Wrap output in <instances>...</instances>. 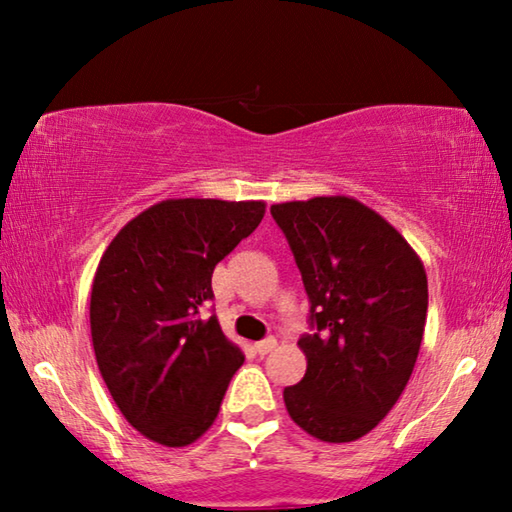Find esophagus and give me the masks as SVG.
<instances>
[{"label":"esophagus","mask_w":512,"mask_h":512,"mask_svg":"<svg viewBox=\"0 0 512 512\" xmlns=\"http://www.w3.org/2000/svg\"><path fill=\"white\" fill-rule=\"evenodd\" d=\"M275 345H277V341L273 339V336H271V339H264V341H259V343H255L253 345V350L259 354V357H264V354H268V352H271L273 348H275Z\"/></svg>","instance_id":"1"}]
</instances>
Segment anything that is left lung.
Returning a JSON list of instances; mask_svg holds the SVG:
<instances>
[{"mask_svg": "<svg viewBox=\"0 0 512 512\" xmlns=\"http://www.w3.org/2000/svg\"><path fill=\"white\" fill-rule=\"evenodd\" d=\"M300 268L311 327L307 370L284 388L291 420L325 443H352L409 384L427 320V273L384 216L350 196L271 205Z\"/></svg>", "mask_w": 512, "mask_h": 512, "instance_id": "1", "label": "left lung"}]
</instances>
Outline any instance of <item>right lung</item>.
<instances>
[{
  "label": "right lung",
  "mask_w": 512,
  "mask_h": 512,
  "mask_svg": "<svg viewBox=\"0 0 512 512\" xmlns=\"http://www.w3.org/2000/svg\"><path fill=\"white\" fill-rule=\"evenodd\" d=\"M264 212V201L169 198L128 221L101 257L90 296L97 366L121 415L153 443L201 438L244 363L201 309L214 266Z\"/></svg>",
  "instance_id": "1"
}]
</instances>
